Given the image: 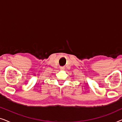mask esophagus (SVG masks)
Segmentation results:
<instances>
[{"label": "esophagus", "mask_w": 122, "mask_h": 122, "mask_svg": "<svg viewBox=\"0 0 122 122\" xmlns=\"http://www.w3.org/2000/svg\"><path fill=\"white\" fill-rule=\"evenodd\" d=\"M60 69H61V70H64V67H62V66H61V67H60Z\"/></svg>", "instance_id": "34e87169"}]
</instances>
